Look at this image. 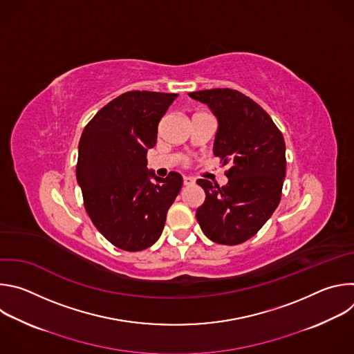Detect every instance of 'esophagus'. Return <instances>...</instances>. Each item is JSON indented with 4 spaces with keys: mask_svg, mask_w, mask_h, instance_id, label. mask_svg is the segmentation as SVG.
<instances>
[{
    "mask_svg": "<svg viewBox=\"0 0 354 354\" xmlns=\"http://www.w3.org/2000/svg\"><path fill=\"white\" fill-rule=\"evenodd\" d=\"M194 183V180L192 178H187V176H183V185L185 186H192Z\"/></svg>",
    "mask_w": 354,
    "mask_h": 354,
    "instance_id": "1",
    "label": "esophagus"
}]
</instances>
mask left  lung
<instances>
[{"label":"left lung","instance_id":"obj_1","mask_svg":"<svg viewBox=\"0 0 354 354\" xmlns=\"http://www.w3.org/2000/svg\"><path fill=\"white\" fill-rule=\"evenodd\" d=\"M218 119L214 156L228 183L198 179L206 200L196 212L205 235L221 245H238L254 236L277 209L286 176V144L281 131L255 100L236 89L190 92Z\"/></svg>","mask_w":354,"mask_h":354}]
</instances>
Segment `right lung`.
Wrapping results in <instances>:
<instances>
[{
  "label": "right lung",
  "instance_id": "add662e5",
  "mask_svg": "<svg viewBox=\"0 0 354 354\" xmlns=\"http://www.w3.org/2000/svg\"><path fill=\"white\" fill-rule=\"evenodd\" d=\"M176 96L124 92L89 120L80 138L75 172L84 207L97 231L119 249L137 252L156 243L182 187L178 172L154 176L145 158Z\"/></svg>",
  "mask_w": 354,
  "mask_h": 354
}]
</instances>
